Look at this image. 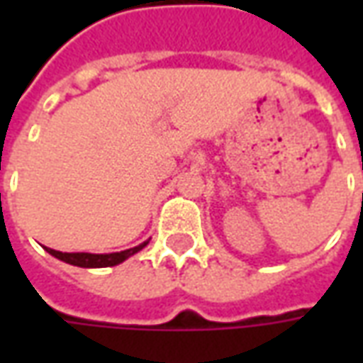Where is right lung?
<instances>
[{
	"label": "right lung",
	"mask_w": 363,
	"mask_h": 363,
	"mask_svg": "<svg viewBox=\"0 0 363 363\" xmlns=\"http://www.w3.org/2000/svg\"><path fill=\"white\" fill-rule=\"evenodd\" d=\"M150 241H143L142 245L138 247H132V249H126V251L120 252H104V255H93V252H62L54 251V249H48L46 251L50 252L52 257H56L58 260H64L67 264H74V267L82 268H106V267H116L120 262H124L126 259H130L132 255H135L138 251H142L145 245Z\"/></svg>",
	"instance_id": "right-lung-1"
}]
</instances>
